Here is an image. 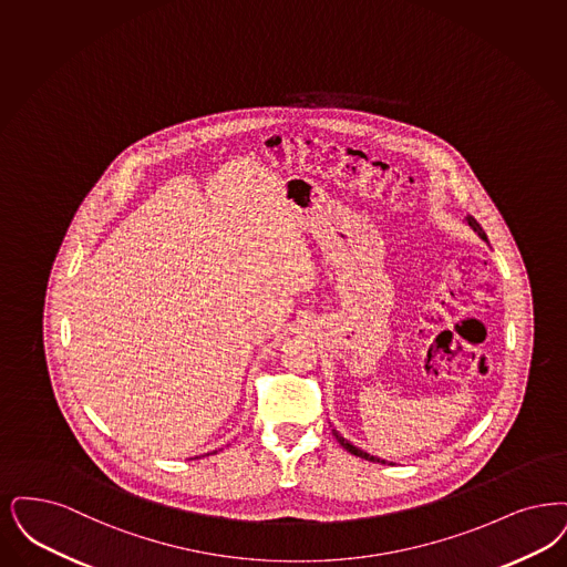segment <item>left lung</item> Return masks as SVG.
Wrapping results in <instances>:
<instances>
[{"label":"left lung","mask_w":567,"mask_h":567,"mask_svg":"<svg viewBox=\"0 0 567 567\" xmlns=\"http://www.w3.org/2000/svg\"><path fill=\"white\" fill-rule=\"evenodd\" d=\"M466 221H468V226L473 227L475 229L476 234L487 243V236H485V231H483V227L478 226L476 224L475 217H466ZM333 434H336V439L340 441L341 447L346 450V452L352 453V455H359V457H364V460H369V462H382V464H385V460H380L378 455H371V453L363 452V450H359L357 445H352L348 439H343L341 436L340 432L333 431Z\"/></svg>","instance_id":"1"}]
</instances>
